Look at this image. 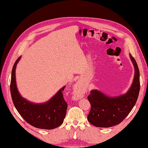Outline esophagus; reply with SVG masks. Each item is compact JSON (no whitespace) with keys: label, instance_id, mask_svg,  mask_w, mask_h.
Segmentation results:
<instances>
[{"label":"esophagus","instance_id":"esophagus-1","mask_svg":"<svg viewBox=\"0 0 148 148\" xmlns=\"http://www.w3.org/2000/svg\"><path fill=\"white\" fill-rule=\"evenodd\" d=\"M84 92V88L80 85L77 84L75 86V97L77 99H80L83 97V94Z\"/></svg>","mask_w":148,"mask_h":148}]
</instances>
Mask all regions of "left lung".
I'll return each mask as SVG.
<instances>
[{
	"label": "left lung",
	"mask_w": 148,
	"mask_h": 148,
	"mask_svg": "<svg viewBox=\"0 0 148 148\" xmlns=\"http://www.w3.org/2000/svg\"><path fill=\"white\" fill-rule=\"evenodd\" d=\"M135 68L133 82L125 94L110 97L97 90H92L88 96L91 105L88 120L97 127H109L119 125L132 110L140 91V73L137 62L130 54Z\"/></svg>",
	"instance_id": "obj_1"
}]
</instances>
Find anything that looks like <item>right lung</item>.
I'll use <instances>...</instances> for the list:
<instances>
[{
    "label": "right lung",
    "instance_id": "add662e5",
    "mask_svg": "<svg viewBox=\"0 0 148 148\" xmlns=\"http://www.w3.org/2000/svg\"><path fill=\"white\" fill-rule=\"evenodd\" d=\"M21 57L15 62L11 73L10 91L14 106L29 125L39 129H54L63 123L66 115L68 105L63 95L65 86L44 103L35 104L25 99L19 94L16 82V68Z\"/></svg>",
    "mask_w": 148,
    "mask_h": 148
}]
</instances>
